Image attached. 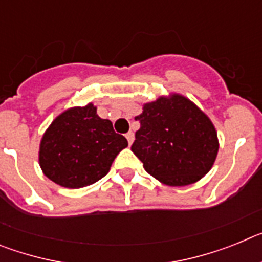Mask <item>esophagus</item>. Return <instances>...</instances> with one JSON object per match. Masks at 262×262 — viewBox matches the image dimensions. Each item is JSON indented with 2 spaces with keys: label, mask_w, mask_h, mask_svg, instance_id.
<instances>
[{
  "label": "esophagus",
  "mask_w": 262,
  "mask_h": 262,
  "mask_svg": "<svg viewBox=\"0 0 262 262\" xmlns=\"http://www.w3.org/2000/svg\"><path fill=\"white\" fill-rule=\"evenodd\" d=\"M126 138H127V140H128V144L129 145L133 144V142H134V133H133V131H129V133H127L126 134Z\"/></svg>",
  "instance_id": "34e87169"
}]
</instances>
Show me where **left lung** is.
<instances>
[{
  "mask_svg": "<svg viewBox=\"0 0 262 262\" xmlns=\"http://www.w3.org/2000/svg\"><path fill=\"white\" fill-rule=\"evenodd\" d=\"M136 120L131 151L151 176L169 186H186L209 173L219 142L210 118L180 94L145 103Z\"/></svg>",
  "mask_w": 262,
  "mask_h": 262,
  "instance_id": "obj_1",
  "label": "left lung"
}]
</instances>
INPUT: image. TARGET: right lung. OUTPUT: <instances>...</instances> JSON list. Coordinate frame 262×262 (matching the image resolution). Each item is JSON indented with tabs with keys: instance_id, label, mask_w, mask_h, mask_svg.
Here are the masks:
<instances>
[{
	"instance_id": "obj_1",
	"label": "right lung",
	"mask_w": 262,
	"mask_h": 262,
	"mask_svg": "<svg viewBox=\"0 0 262 262\" xmlns=\"http://www.w3.org/2000/svg\"><path fill=\"white\" fill-rule=\"evenodd\" d=\"M127 139L108 119L97 115L93 103L72 107L55 118L39 148V164L51 181L69 189L88 186L110 170Z\"/></svg>"
}]
</instances>
